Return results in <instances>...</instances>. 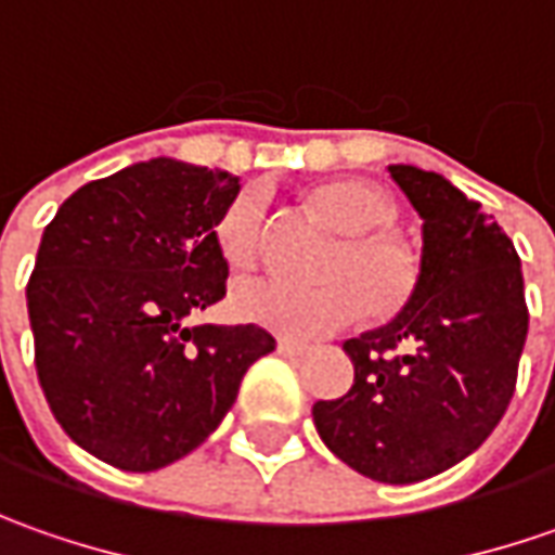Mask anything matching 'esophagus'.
Returning a JSON list of instances; mask_svg holds the SVG:
<instances>
[{"label":"esophagus","instance_id":"esophagus-1","mask_svg":"<svg viewBox=\"0 0 555 555\" xmlns=\"http://www.w3.org/2000/svg\"><path fill=\"white\" fill-rule=\"evenodd\" d=\"M278 352L284 354V358H302V354L309 352V346L306 343H293V339H278Z\"/></svg>","mask_w":555,"mask_h":555}]
</instances>
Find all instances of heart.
I'll list each match as a JSON object with an SVG mask.
<instances>
[{"instance_id":"heart-1","label":"heart","mask_w":555,"mask_h":555,"mask_svg":"<svg viewBox=\"0 0 555 555\" xmlns=\"http://www.w3.org/2000/svg\"><path fill=\"white\" fill-rule=\"evenodd\" d=\"M314 212L339 231L314 268L318 284L296 287L281 281H244L231 289V314L284 339H314L349 324L358 309L371 321H386L404 309L420 281V259L411 244L386 224L398 206L379 184L354 176L311 184ZM266 194L246 188L224 209L216 228L219 253L231 268L256 266L262 253Z\"/></svg>"}]
</instances>
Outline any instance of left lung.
I'll use <instances>...</instances> for the list:
<instances>
[{"mask_svg": "<svg viewBox=\"0 0 555 555\" xmlns=\"http://www.w3.org/2000/svg\"><path fill=\"white\" fill-rule=\"evenodd\" d=\"M423 219L414 296L389 324L346 339L352 389L311 408L321 441L386 485L433 479L506 414L528 336L522 262L498 222L438 172L392 163Z\"/></svg>", "mask_w": 555, "mask_h": 555, "instance_id": "left-lung-1", "label": "left lung"}]
</instances>
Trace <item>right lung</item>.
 I'll return each mask as SVG.
<instances>
[{"mask_svg": "<svg viewBox=\"0 0 555 555\" xmlns=\"http://www.w3.org/2000/svg\"><path fill=\"white\" fill-rule=\"evenodd\" d=\"M241 179L154 157L82 184L42 231L27 284L36 373L61 429L126 473L163 469L219 429L262 327H184L224 296L216 224Z\"/></svg>", "mask_w": 555, "mask_h": 555, "instance_id": "add662e5", "label": "right lung"}]
</instances>
